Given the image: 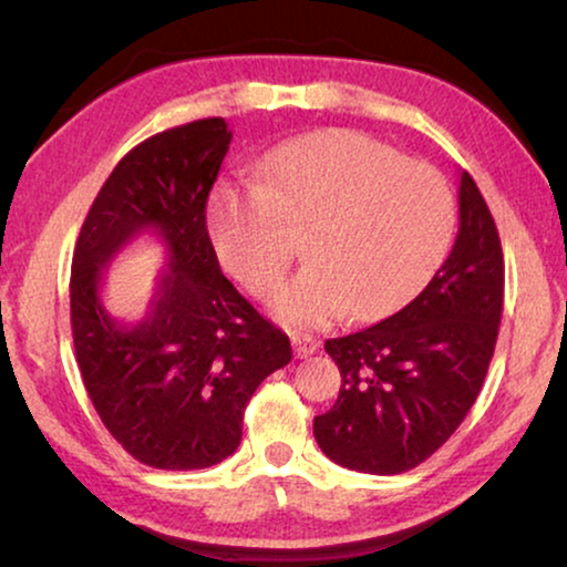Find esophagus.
Returning <instances> with one entry per match:
<instances>
[{"instance_id":"esophagus-1","label":"esophagus","mask_w":567,"mask_h":567,"mask_svg":"<svg viewBox=\"0 0 567 567\" xmlns=\"http://www.w3.org/2000/svg\"><path fill=\"white\" fill-rule=\"evenodd\" d=\"M291 343H293V353H297L299 359H309V355H315L317 351H320V340H315L309 336H293Z\"/></svg>"}]
</instances>
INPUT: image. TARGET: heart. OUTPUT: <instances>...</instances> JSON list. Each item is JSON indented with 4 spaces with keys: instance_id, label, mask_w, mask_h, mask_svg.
Instances as JSON below:
<instances>
[{
    "instance_id": "b5f03b06",
    "label": "heart",
    "mask_w": 567,
    "mask_h": 567,
    "mask_svg": "<svg viewBox=\"0 0 567 567\" xmlns=\"http://www.w3.org/2000/svg\"><path fill=\"white\" fill-rule=\"evenodd\" d=\"M208 221L219 260L255 297L278 289L307 231L312 262L278 291L274 312L291 328H324L410 305L446 260L456 204L439 169L330 128L268 152L258 177L216 185Z\"/></svg>"
}]
</instances>
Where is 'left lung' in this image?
Here are the masks:
<instances>
[{"mask_svg":"<svg viewBox=\"0 0 567 567\" xmlns=\"http://www.w3.org/2000/svg\"><path fill=\"white\" fill-rule=\"evenodd\" d=\"M503 312V250L470 173L460 175V231L431 284L398 315L332 338L340 394L315 439L340 467L400 475L449 441L475 405Z\"/></svg>","mask_w":567,"mask_h":567,"instance_id":"obj_1","label":"left lung"}]
</instances>
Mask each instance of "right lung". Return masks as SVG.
I'll use <instances>...</instances> for the list:
<instances>
[{"label": "right lung", "instance_id": "obj_1", "mask_svg": "<svg viewBox=\"0 0 567 567\" xmlns=\"http://www.w3.org/2000/svg\"><path fill=\"white\" fill-rule=\"evenodd\" d=\"M229 142L224 118L146 138L100 188L74 247L69 301L84 390L113 439L157 470H206L235 454L252 392L291 361L286 332L221 274L206 229ZM144 234L168 260L147 315L126 323L106 312L102 278Z\"/></svg>", "mask_w": 567, "mask_h": 567}]
</instances>
